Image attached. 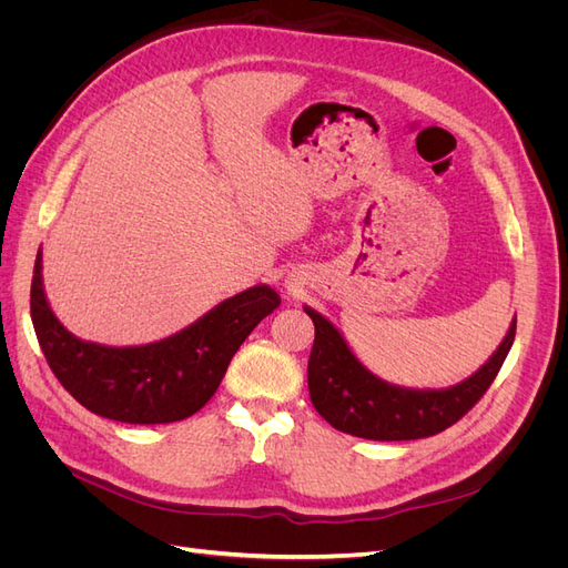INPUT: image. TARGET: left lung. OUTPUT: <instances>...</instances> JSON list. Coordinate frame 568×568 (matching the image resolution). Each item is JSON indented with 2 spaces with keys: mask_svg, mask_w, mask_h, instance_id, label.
<instances>
[{
  "mask_svg": "<svg viewBox=\"0 0 568 568\" xmlns=\"http://www.w3.org/2000/svg\"><path fill=\"white\" fill-rule=\"evenodd\" d=\"M315 324L307 359V388L320 415L343 434L369 440H417L459 422L484 398L517 334L511 322L500 348L469 379L453 388L417 390L382 382L351 353L336 326L305 307Z\"/></svg>",
  "mask_w": 568,
  "mask_h": 568,
  "instance_id": "8db88e82",
  "label": "left lung"
}]
</instances>
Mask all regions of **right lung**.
Here are the masks:
<instances>
[{"mask_svg": "<svg viewBox=\"0 0 568 568\" xmlns=\"http://www.w3.org/2000/svg\"><path fill=\"white\" fill-rule=\"evenodd\" d=\"M38 253L30 317L40 348L61 386L99 417L125 424H170L209 403L230 359L257 322L280 307L270 286L220 303L184 332L136 348H109L68 334L49 311Z\"/></svg>", "mask_w": 568, "mask_h": 568, "instance_id": "obj_1", "label": "right lung"}]
</instances>
